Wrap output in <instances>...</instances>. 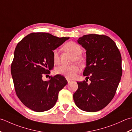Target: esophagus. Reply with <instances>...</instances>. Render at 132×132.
<instances>
[{
    "mask_svg": "<svg viewBox=\"0 0 132 132\" xmlns=\"http://www.w3.org/2000/svg\"><path fill=\"white\" fill-rule=\"evenodd\" d=\"M67 81H68V84H69V83L72 81V80H70V79H67Z\"/></svg>",
    "mask_w": 132,
    "mask_h": 132,
    "instance_id": "obj_1",
    "label": "esophagus"
}]
</instances>
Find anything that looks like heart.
<instances>
[{
    "instance_id": "obj_1",
    "label": "heart",
    "mask_w": 132,
    "mask_h": 132,
    "mask_svg": "<svg viewBox=\"0 0 132 132\" xmlns=\"http://www.w3.org/2000/svg\"><path fill=\"white\" fill-rule=\"evenodd\" d=\"M64 49L67 52L74 56L73 61L78 63H82L84 59L80 55L82 53V48L79 44L75 42H71L67 43L64 46ZM52 57L53 63L57 64L60 61L59 58V52L58 50L55 49L52 52ZM80 71V68L77 65H72L71 66L61 65L55 69L56 74L60 75L65 77L67 79H72L76 76L78 72Z\"/></svg>"
}]
</instances>
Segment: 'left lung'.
<instances>
[{
    "label": "left lung",
    "instance_id": "1",
    "mask_svg": "<svg viewBox=\"0 0 132 132\" xmlns=\"http://www.w3.org/2000/svg\"><path fill=\"white\" fill-rule=\"evenodd\" d=\"M77 41L86 51L83 75L90 83L77 82L75 103L85 112L100 111L111 101L119 86L122 73L121 56L113 40L103 35H86Z\"/></svg>",
    "mask_w": 132,
    "mask_h": 132
}]
</instances>
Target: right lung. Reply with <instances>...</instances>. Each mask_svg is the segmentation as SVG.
Wrapping results in <instances>:
<instances>
[{
    "label": "right lung",
    "mask_w": 132,
    "mask_h": 132,
    "mask_svg": "<svg viewBox=\"0 0 132 132\" xmlns=\"http://www.w3.org/2000/svg\"><path fill=\"white\" fill-rule=\"evenodd\" d=\"M69 37L59 38L44 32L31 33L17 44L11 70L16 93L21 103L34 111H47L54 106L59 91L67 85L57 75L43 81L54 66L52 52Z\"/></svg>",
    "instance_id": "1"
}]
</instances>
